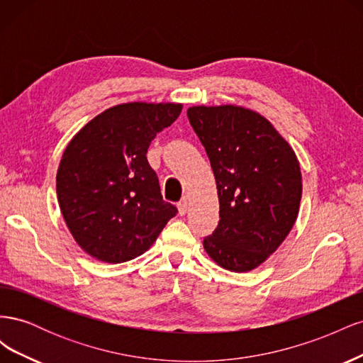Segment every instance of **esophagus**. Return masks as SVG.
<instances>
[{"instance_id":"1","label":"esophagus","mask_w":363,"mask_h":363,"mask_svg":"<svg viewBox=\"0 0 363 363\" xmlns=\"http://www.w3.org/2000/svg\"><path fill=\"white\" fill-rule=\"evenodd\" d=\"M177 207H179V213L183 216L186 212H188V201H186V199H183V200L177 204Z\"/></svg>"}]
</instances>
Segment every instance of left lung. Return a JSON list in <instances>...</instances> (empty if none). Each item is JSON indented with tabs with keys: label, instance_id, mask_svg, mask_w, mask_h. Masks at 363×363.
<instances>
[{
	"label": "left lung",
	"instance_id": "8db88e82",
	"mask_svg": "<svg viewBox=\"0 0 363 363\" xmlns=\"http://www.w3.org/2000/svg\"><path fill=\"white\" fill-rule=\"evenodd\" d=\"M188 118L211 160L219 200V223L204 238V250L224 269H255L298 216V159L269 121L250 108L194 106Z\"/></svg>",
	"mask_w": 363,
	"mask_h": 363
}]
</instances>
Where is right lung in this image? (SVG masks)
Returning <instances> with one entry per match:
<instances>
[{
	"instance_id": "obj_1",
	"label": "right lung",
	"mask_w": 363,
	"mask_h": 363,
	"mask_svg": "<svg viewBox=\"0 0 363 363\" xmlns=\"http://www.w3.org/2000/svg\"><path fill=\"white\" fill-rule=\"evenodd\" d=\"M182 108L175 103L113 106L65 148L56 177L59 206L75 242L94 259L121 263L144 255L177 213L162 199L147 151Z\"/></svg>"
}]
</instances>
